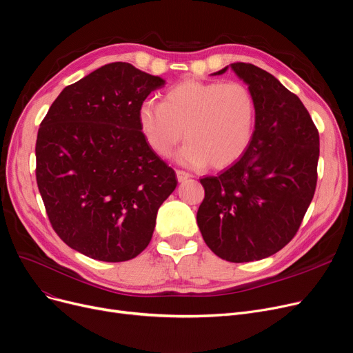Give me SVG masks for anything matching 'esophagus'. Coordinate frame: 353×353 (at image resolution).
I'll return each instance as SVG.
<instances>
[{
	"instance_id": "1",
	"label": "esophagus",
	"mask_w": 353,
	"mask_h": 353,
	"mask_svg": "<svg viewBox=\"0 0 353 353\" xmlns=\"http://www.w3.org/2000/svg\"><path fill=\"white\" fill-rule=\"evenodd\" d=\"M176 174H177V180L180 181V183H183V181H186L189 177H190V173H188V172H184V170H176Z\"/></svg>"
}]
</instances>
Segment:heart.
I'll return each mask as SVG.
<instances>
[{
    "instance_id": "heart-1",
    "label": "heart",
    "mask_w": 353,
    "mask_h": 353,
    "mask_svg": "<svg viewBox=\"0 0 353 353\" xmlns=\"http://www.w3.org/2000/svg\"><path fill=\"white\" fill-rule=\"evenodd\" d=\"M141 133L160 157H169L183 136L177 159L188 165H230L248 148L256 123L252 91L239 81L184 80L164 92L163 101H144ZM185 132H183L182 130Z\"/></svg>"
}]
</instances>
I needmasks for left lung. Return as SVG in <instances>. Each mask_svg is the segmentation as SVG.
I'll list each match as a JSON object with an SVG mask.
<instances>
[{
  "label": "left lung",
  "instance_id": "1",
  "mask_svg": "<svg viewBox=\"0 0 353 353\" xmlns=\"http://www.w3.org/2000/svg\"><path fill=\"white\" fill-rule=\"evenodd\" d=\"M230 67L253 94L254 132L239 161L200 179L197 225L216 256L243 263L274 254L298 233L316 189L319 132L299 97L270 72L249 63Z\"/></svg>",
  "mask_w": 353,
  "mask_h": 353
}]
</instances>
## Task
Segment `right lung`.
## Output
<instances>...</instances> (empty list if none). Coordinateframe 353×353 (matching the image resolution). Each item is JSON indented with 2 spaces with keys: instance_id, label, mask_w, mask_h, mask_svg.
Masks as SVG:
<instances>
[{
  "instance_id": "right-lung-1",
  "label": "right lung",
  "mask_w": 353,
  "mask_h": 353,
  "mask_svg": "<svg viewBox=\"0 0 353 353\" xmlns=\"http://www.w3.org/2000/svg\"><path fill=\"white\" fill-rule=\"evenodd\" d=\"M164 80L128 63L67 85L35 143V177L54 232L71 249L125 262L150 243L176 173L145 141L139 110Z\"/></svg>"
}]
</instances>
